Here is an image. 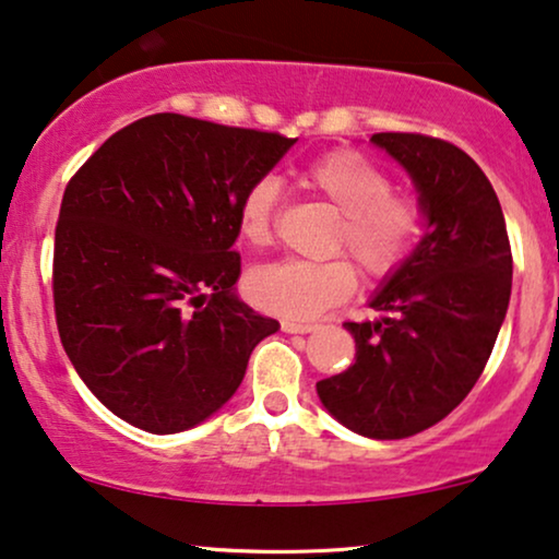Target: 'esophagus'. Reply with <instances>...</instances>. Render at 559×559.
<instances>
[{
	"mask_svg": "<svg viewBox=\"0 0 559 559\" xmlns=\"http://www.w3.org/2000/svg\"><path fill=\"white\" fill-rule=\"evenodd\" d=\"M281 330L284 332H299V335H304V332H314L317 324H304V322H292V320H284L281 322Z\"/></svg>",
	"mask_w": 559,
	"mask_h": 559,
	"instance_id": "obj_1",
	"label": "esophagus"
}]
</instances>
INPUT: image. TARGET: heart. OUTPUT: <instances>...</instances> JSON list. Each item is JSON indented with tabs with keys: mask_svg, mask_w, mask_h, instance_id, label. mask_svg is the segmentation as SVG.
I'll return each mask as SVG.
<instances>
[{
	"mask_svg": "<svg viewBox=\"0 0 559 559\" xmlns=\"http://www.w3.org/2000/svg\"><path fill=\"white\" fill-rule=\"evenodd\" d=\"M301 182L341 211L330 231V258L278 260L247 275V294L263 312L286 320H312L348 301L358 286L354 263L369 281H386L407 263L426 229V206L413 190L392 188L377 162L356 150H332L301 173ZM281 186L271 175L252 180L239 195L237 231L250 247L273 245Z\"/></svg>",
	"mask_w": 559,
	"mask_h": 559,
	"instance_id": "1",
	"label": "heart"
}]
</instances>
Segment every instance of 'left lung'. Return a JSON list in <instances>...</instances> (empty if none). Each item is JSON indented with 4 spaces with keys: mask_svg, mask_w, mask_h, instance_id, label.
Instances as JSON below:
<instances>
[{
    "mask_svg": "<svg viewBox=\"0 0 559 559\" xmlns=\"http://www.w3.org/2000/svg\"><path fill=\"white\" fill-rule=\"evenodd\" d=\"M413 175L428 229L373 296L377 322H343L356 361L317 381L322 405L356 433L394 441L443 420L485 371L511 299L503 209L477 162L426 133H373Z\"/></svg>",
    "mask_w": 559,
    "mask_h": 559,
    "instance_id": "8db88e82",
    "label": "left lung"
}]
</instances>
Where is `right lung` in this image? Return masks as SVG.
<instances>
[{
	"label": "right lung",
	"mask_w": 559,
	"mask_h": 559,
	"mask_svg": "<svg viewBox=\"0 0 559 559\" xmlns=\"http://www.w3.org/2000/svg\"><path fill=\"white\" fill-rule=\"evenodd\" d=\"M296 139L154 112L69 180L53 312L69 361L112 415L150 433L206 420L278 322L235 296L237 203Z\"/></svg>",
	"instance_id": "1"
}]
</instances>
